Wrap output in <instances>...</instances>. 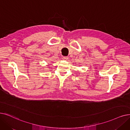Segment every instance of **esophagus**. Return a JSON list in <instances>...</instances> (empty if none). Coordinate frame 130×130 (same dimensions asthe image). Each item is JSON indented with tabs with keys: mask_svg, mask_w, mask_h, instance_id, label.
I'll return each instance as SVG.
<instances>
[{
	"mask_svg": "<svg viewBox=\"0 0 130 130\" xmlns=\"http://www.w3.org/2000/svg\"><path fill=\"white\" fill-rule=\"evenodd\" d=\"M69 57H67V56H64V57H63V59H64V60H66L68 59Z\"/></svg>",
	"mask_w": 130,
	"mask_h": 130,
	"instance_id": "esophagus-1",
	"label": "esophagus"
}]
</instances>
